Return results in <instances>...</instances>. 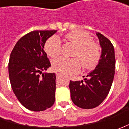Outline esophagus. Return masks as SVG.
Listing matches in <instances>:
<instances>
[{
    "label": "esophagus",
    "instance_id": "34e87169",
    "mask_svg": "<svg viewBox=\"0 0 129 129\" xmlns=\"http://www.w3.org/2000/svg\"><path fill=\"white\" fill-rule=\"evenodd\" d=\"M56 77H57V78H59V77H60V75L59 73H56Z\"/></svg>",
    "mask_w": 129,
    "mask_h": 129
}]
</instances>
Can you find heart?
Masks as SVG:
<instances>
[{
  "mask_svg": "<svg viewBox=\"0 0 129 129\" xmlns=\"http://www.w3.org/2000/svg\"><path fill=\"white\" fill-rule=\"evenodd\" d=\"M65 38L75 47L72 57L67 59L59 57L52 62V69L55 72L65 75L75 74L80 71L81 65L85 69L96 66L101 58V48L93 42V38L85 31H77L67 34ZM62 42L57 36L49 38L44 44V50L50 57L55 58L61 53Z\"/></svg>",
  "mask_w": 129,
  "mask_h": 129,
  "instance_id": "b5f03b06",
  "label": "heart"
}]
</instances>
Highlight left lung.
Segmentation results:
<instances>
[{
  "instance_id": "obj_1",
  "label": "left lung",
  "mask_w": 129,
  "mask_h": 129,
  "mask_svg": "<svg viewBox=\"0 0 129 129\" xmlns=\"http://www.w3.org/2000/svg\"><path fill=\"white\" fill-rule=\"evenodd\" d=\"M102 48L101 56L96 68L85 78V82L70 81L69 88L72 102L84 109L98 106L111 90L114 74L116 59L114 48L111 41L101 33L97 32Z\"/></svg>"
}]
</instances>
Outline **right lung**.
<instances>
[{
    "mask_svg": "<svg viewBox=\"0 0 129 129\" xmlns=\"http://www.w3.org/2000/svg\"><path fill=\"white\" fill-rule=\"evenodd\" d=\"M57 31L28 33L18 41L10 55L8 74L13 91L23 106L33 111H44L55 101L56 75L42 71L51 66L44 44Z\"/></svg>",
    "mask_w": 129,
    "mask_h": 129,
    "instance_id": "right-lung-1",
    "label": "right lung"
}]
</instances>
